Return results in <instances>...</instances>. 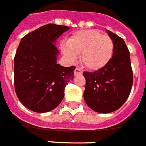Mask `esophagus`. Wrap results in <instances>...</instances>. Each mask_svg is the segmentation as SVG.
Instances as JSON below:
<instances>
[{"label": "esophagus", "instance_id": "34e87169", "mask_svg": "<svg viewBox=\"0 0 146 146\" xmlns=\"http://www.w3.org/2000/svg\"><path fill=\"white\" fill-rule=\"evenodd\" d=\"M82 71L79 68H76L74 71V75H82Z\"/></svg>", "mask_w": 146, "mask_h": 146}]
</instances>
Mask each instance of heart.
Listing matches in <instances>:
<instances>
[{"instance_id":"heart-1","label":"heart","mask_w":146,"mask_h":146,"mask_svg":"<svg viewBox=\"0 0 146 146\" xmlns=\"http://www.w3.org/2000/svg\"><path fill=\"white\" fill-rule=\"evenodd\" d=\"M113 41L107 35L98 30H85L75 32L62 45L63 53L71 61L81 54V61L86 68L96 71L104 68L111 60L113 52Z\"/></svg>"}]
</instances>
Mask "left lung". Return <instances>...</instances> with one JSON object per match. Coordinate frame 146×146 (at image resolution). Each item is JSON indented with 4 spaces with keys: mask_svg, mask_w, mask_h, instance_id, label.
Segmentation results:
<instances>
[{
    "mask_svg": "<svg viewBox=\"0 0 146 146\" xmlns=\"http://www.w3.org/2000/svg\"><path fill=\"white\" fill-rule=\"evenodd\" d=\"M114 48L111 60L104 68L94 72L85 71V102L94 111L110 113L124 104L133 84L131 54L124 40L108 31Z\"/></svg>",
    "mask_w": 146,
    "mask_h": 146,
    "instance_id": "left-lung-1",
    "label": "left lung"
}]
</instances>
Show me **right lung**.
Instances as JSON below:
<instances>
[{"instance_id":"1","label":"right lung","mask_w":146,"mask_h":146,"mask_svg":"<svg viewBox=\"0 0 146 146\" xmlns=\"http://www.w3.org/2000/svg\"><path fill=\"white\" fill-rule=\"evenodd\" d=\"M67 26L47 24L22 38L14 58V83L19 100L30 110L47 112L64 97L65 86L74 78L75 66L56 63L55 43L69 30Z\"/></svg>"}]
</instances>
